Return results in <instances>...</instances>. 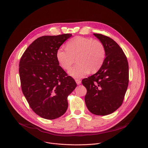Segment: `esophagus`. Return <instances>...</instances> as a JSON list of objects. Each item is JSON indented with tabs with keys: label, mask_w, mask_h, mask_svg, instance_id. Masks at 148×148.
<instances>
[{
	"label": "esophagus",
	"mask_w": 148,
	"mask_h": 148,
	"mask_svg": "<svg viewBox=\"0 0 148 148\" xmlns=\"http://www.w3.org/2000/svg\"><path fill=\"white\" fill-rule=\"evenodd\" d=\"M75 82H76V83H77L78 85H79V84H81V81L80 79H75Z\"/></svg>",
	"instance_id": "esophagus-1"
}]
</instances>
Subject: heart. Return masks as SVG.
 I'll return each instance as SVG.
<instances>
[{
    "label": "heart",
    "mask_w": 148,
    "mask_h": 148,
    "mask_svg": "<svg viewBox=\"0 0 148 148\" xmlns=\"http://www.w3.org/2000/svg\"><path fill=\"white\" fill-rule=\"evenodd\" d=\"M106 58V49L103 43L92 38L76 36L70 39L66 49L59 48L56 58L60 66L69 70L76 62L77 64L69 71L76 78H82L89 72L95 73L102 67Z\"/></svg>",
    "instance_id": "heart-1"
}]
</instances>
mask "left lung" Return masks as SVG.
Instances as JSON below:
<instances>
[{
  "instance_id": "1",
  "label": "left lung",
  "mask_w": 148,
  "mask_h": 148,
  "mask_svg": "<svg viewBox=\"0 0 148 148\" xmlns=\"http://www.w3.org/2000/svg\"><path fill=\"white\" fill-rule=\"evenodd\" d=\"M104 45L105 62L96 74L84 78L82 83L87 92L85 102L90 112L106 116L122 105L129 82L128 63L123 49L112 38L93 34Z\"/></svg>"
}]
</instances>
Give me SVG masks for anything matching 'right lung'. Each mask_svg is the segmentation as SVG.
<instances>
[{"label":"right lung","mask_w":148,"mask_h":148,"mask_svg":"<svg viewBox=\"0 0 148 148\" xmlns=\"http://www.w3.org/2000/svg\"><path fill=\"white\" fill-rule=\"evenodd\" d=\"M72 34L42 36L25 50L19 63L23 93L32 110L48 120L60 117L68 108L67 96L77 86L59 66L56 52Z\"/></svg>","instance_id":"add662e5"}]
</instances>
